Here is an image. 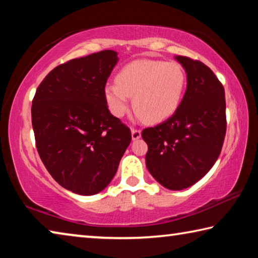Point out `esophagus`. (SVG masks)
<instances>
[{"label":"esophagus","mask_w":258,"mask_h":258,"mask_svg":"<svg viewBox=\"0 0 258 258\" xmlns=\"http://www.w3.org/2000/svg\"><path fill=\"white\" fill-rule=\"evenodd\" d=\"M140 138H141V131L138 128H132V139L139 140Z\"/></svg>","instance_id":"34e87169"}]
</instances>
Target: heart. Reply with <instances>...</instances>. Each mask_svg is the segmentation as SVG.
<instances>
[{
	"mask_svg": "<svg viewBox=\"0 0 258 258\" xmlns=\"http://www.w3.org/2000/svg\"><path fill=\"white\" fill-rule=\"evenodd\" d=\"M186 76L175 61L141 59L120 69L116 83H108L103 94L108 109L115 117H123L130 109V97L140 116L158 123L177 110L185 90Z\"/></svg>",
	"mask_w": 258,
	"mask_h": 258,
	"instance_id": "b5f03b06",
	"label": "heart"
}]
</instances>
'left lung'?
Masks as SVG:
<instances>
[{
  "label": "left lung",
  "mask_w": 258,
  "mask_h": 258,
  "mask_svg": "<svg viewBox=\"0 0 258 258\" xmlns=\"http://www.w3.org/2000/svg\"><path fill=\"white\" fill-rule=\"evenodd\" d=\"M186 73V90L174 115L142 131L148 145L146 165L169 190L194 185L209 172L226 132L225 92L212 69L199 60L177 55Z\"/></svg>",
  "instance_id": "obj_1"
}]
</instances>
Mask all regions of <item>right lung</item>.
I'll use <instances>...</instances> for the list:
<instances>
[{"instance_id": "obj_1", "label": "right lung", "mask_w": 258, "mask_h": 258, "mask_svg": "<svg viewBox=\"0 0 258 258\" xmlns=\"http://www.w3.org/2000/svg\"><path fill=\"white\" fill-rule=\"evenodd\" d=\"M117 61L112 50L69 60L47 74L33 99L38 155L51 176L74 194L102 191L132 140L103 94Z\"/></svg>"}]
</instances>
